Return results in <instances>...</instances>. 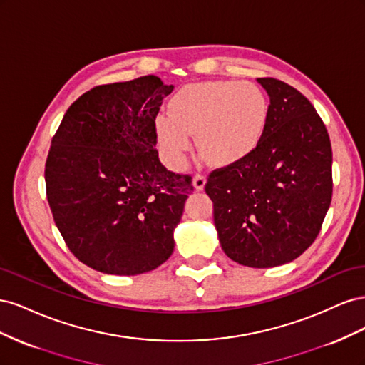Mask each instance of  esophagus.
Returning a JSON list of instances; mask_svg holds the SVG:
<instances>
[{"label": "esophagus", "mask_w": 365, "mask_h": 365, "mask_svg": "<svg viewBox=\"0 0 365 365\" xmlns=\"http://www.w3.org/2000/svg\"><path fill=\"white\" fill-rule=\"evenodd\" d=\"M205 176H202V175H195L193 176V187L195 189L197 190V192H201V190H204V187H205Z\"/></svg>", "instance_id": "esophagus-1"}]
</instances>
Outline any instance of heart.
Wrapping results in <instances>:
<instances>
[{
    "label": "heart",
    "instance_id": "1",
    "mask_svg": "<svg viewBox=\"0 0 365 365\" xmlns=\"http://www.w3.org/2000/svg\"><path fill=\"white\" fill-rule=\"evenodd\" d=\"M169 113L157 115L153 128L170 168L185 165L190 135L204 160L216 168H230L259 146L268 125L269 103L256 83L200 82L176 93Z\"/></svg>",
    "mask_w": 365,
    "mask_h": 365
}]
</instances>
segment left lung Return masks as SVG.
<instances>
[{"mask_svg":"<svg viewBox=\"0 0 365 365\" xmlns=\"http://www.w3.org/2000/svg\"><path fill=\"white\" fill-rule=\"evenodd\" d=\"M269 97L264 135L250 157L215 170L205 192L217 237L244 267L272 268L300 257L332 201V148L307 98L277 79H257Z\"/></svg>","mask_w":365,"mask_h":365,"instance_id":"left-lung-1","label":"left lung"}]
</instances>
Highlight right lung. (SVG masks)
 I'll return each mask as SVG.
<instances>
[{"instance_id": "right-lung-1", "label": "right lung", "mask_w": 365, "mask_h": 365, "mask_svg": "<svg viewBox=\"0 0 365 365\" xmlns=\"http://www.w3.org/2000/svg\"><path fill=\"white\" fill-rule=\"evenodd\" d=\"M173 91L157 76L101 85L65 113L46 164L47 200L70 251L103 274L158 268L193 192L155 149V117Z\"/></svg>"}]
</instances>
